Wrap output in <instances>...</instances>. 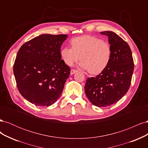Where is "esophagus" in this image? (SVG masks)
Instances as JSON below:
<instances>
[{
    "mask_svg": "<svg viewBox=\"0 0 148 148\" xmlns=\"http://www.w3.org/2000/svg\"><path fill=\"white\" fill-rule=\"evenodd\" d=\"M78 71V70H75V69H71V71H70V74L72 75H73V74H75V73H77Z\"/></svg>",
    "mask_w": 148,
    "mask_h": 148,
    "instance_id": "esophagus-1",
    "label": "esophagus"
}]
</instances>
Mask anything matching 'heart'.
<instances>
[{
  "instance_id": "heart-1",
  "label": "heart",
  "mask_w": 148,
  "mask_h": 148,
  "mask_svg": "<svg viewBox=\"0 0 148 148\" xmlns=\"http://www.w3.org/2000/svg\"><path fill=\"white\" fill-rule=\"evenodd\" d=\"M71 47L61 49L60 56L64 63L71 66L80 57L79 66L91 74L96 75L104 71L110 63L112 55L111 45L99 38L85 35L73 38Z\"/></svg>"
}]
</instances>
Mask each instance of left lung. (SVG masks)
Segmentation results:
<instances>
[{
    "mask_svg": "<svg viewBox=\"0 0 148 148\" xmlns=\"http://www.w3.org/2000/svg\"><path fill=\"white\" fill-rule=\"evenodd\" d=\"M112 49L110 63L95 77L88 78L84 91L88 99L97 107L109 106L125 96L130 86L134 62L127 42L112 31H102Z\"/></svg>",
    "mask_w": 148,
    "mask_h": 148,
    "instance_id": "left-lung-1",
    "label": "left lung"
}]
</instances>
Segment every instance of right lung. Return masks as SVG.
<instances>
[{"instance_id": "obj_1", "label": "right lung", "mask_w": 148, "mask_h": 148, "mask_svg": "<svg viewBox=\"0 0 148 148\" xmlns=\"http://www.w3.org/2000/svg\"><path fill=\"white\" fill-rule=\"evenodd\" d=\"M66 34H43L23 44L17 53L13 73L25 99L38 106H50L60 96L70 73L62 60L60 47Z\"/></svg>"}]
</instances>
